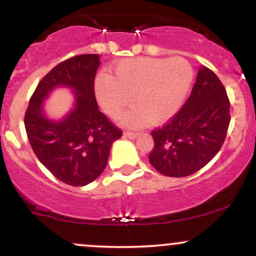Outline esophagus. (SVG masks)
Wrapping results in <instances>:
<instances>
[{
	"mask_svg": "<svg viewBox=\"0 0 256 256\" xmlns=\"http://www.w3.org/2000/svg\"><path fill=\"white\" fill-rule=\"evenodd\" d=\"M124 136L130 138V140H134V138L137 137V134L136 132H132V131H125Z\"/></svg>",
	"mask_w": 256,
	"mask_h": 256,
	"instance_id": "1",
	"label": "esophagus"
}]
</instances>
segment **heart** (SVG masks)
<instances>
[{"instance_id": "b5f03b06", "label": "heart", "mask_w": 256, "mask_h": 256, "mask_svg": "<svg viewBox=\"0 0 256 256\" xmlns=\"http://www.w3.org/2000/svg\"><path fill=\"white\" fill-rule=\"evenodd\" d=\"M194 79V70L183 58H134L120 60L110 76L95 82V95L102 110L118 116L131 102L136 106L122 116V124L138 128L150 120L161 124L183 104Z\"/></svg>"}]
</instances>
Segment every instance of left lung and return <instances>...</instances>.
Returning a JSON list of instances; mask_svg holds the SVG:
<instances>
[{
	"label": "left lung",
	"mask_w": 256,
	"mask_h": 256,
	"mask_svg": "<svg viewBox=\"0 0 256 256\" xmlns=\"http://www.w3.org/2000/svg\"><path fill=\"white\" fill-rule=\"evenodd\" d=\"M230 102L224 85L207 67H200L189 98L170 122L152 132V166L167 177H186L204 167L224 143Z\"/></svg>",
	"instance_id": "8db88e82"
}]
</instances>
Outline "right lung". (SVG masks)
<instances>
[{
  "label": "right lung",
  "instance_id": "add662e5",
  "mask_svg": "<svg viewBox=\"0 0 256 256\" xmlns=\"http://www.w3.org/2000/svg\"><path fill=\"white\" fill-rule=\"evenodd\" d=\"M98 54H84L56 64L37 85L25 114V128L38 160L58 180L84 186L104 172L113 143L122 132L98 110L94 80ZM58 87L75 96L72 110L58 120L48 118L44 101Z\"/></svg>",
  "mask_w": 256,
  "mask_h": 256
}]
</instances>
